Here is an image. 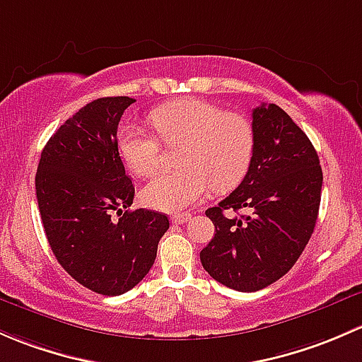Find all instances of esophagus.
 <instances>
[{
  "instance_id": "34e87169",
  "label": "esophagus",
  "mask_w": 362,
  "mask_h": 362,
  "mask_svg": "<svg viewBox=\"0 0 362 362\" xmlns=\"http://www.w3.org/2000/svg\"><path fill=\"white\" fill-rule=\"evenodd\" d=\"M192 219V214L189 212H180V214H174L173 218H170V221L174 223V225H182V223L189 221Z\"/></svg>"
}]
</instances>
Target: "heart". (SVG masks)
Masks as SVG:
<instances>
[{"instance_id": "obj_1", "label": "heart", "mask_w": 362, "mask_h": 362, "mask_svg": "<svg viewBox=\"0 0 362 362\" xmlns=\"http://www.w3.org/2000/svg\"><path fill=\"white\" fill-rule=\"evenodd\" d=\"M151 125L165 146H181L177 173L158 174L141 192L146 206L176 212L211 192L233 188L247 173L255 148V129L240 113H226L218 104L182 99L160 106ZM118 153L130 173L148 177L158 169L160 146L139 127H125L118 136Z\"/></svg>"}]
</instances>
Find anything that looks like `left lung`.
Wrapping results in <instances>:
<instances>
[{
    "mask_svg": "<svg viewBox=\"0 0 362 362\" xmlns=\"http://www.w3.org/2000/svg\"><path fill=\"white\" fill-rule=\"evenodd\" d=\"M255 148L240 185L207 209L212 240L200 251L204 270L235 291H258L288 274L314 233L322 169L307 134L277 104L252 110ZM251 215L228 218L225 210Z\"/></svg>",
    "mask_w": 362,
    "mask_h": 362,
    "instance_id": "8db88e82",
    "label": "left lung"
}]
</instances>
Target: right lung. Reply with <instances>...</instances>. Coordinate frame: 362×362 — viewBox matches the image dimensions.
Segmentation results:
<instances>
[{"instance_id":"right-lung-1","label":"right lung","mask_w":362,"mask_h":362,"mask_svg":"<svg viewBox=\"0 0 362 362\" xmlns=\"http://www.w3.org/2000/svg\"><path fill=\"white\" fill-rule=\"evenodd\" d=\"M136 99L100 98L48 139L36 173V199L52 252L90 291L118 296L153 267L169 230L162 212L132 206L134 185L118 153V122ZM117 211L118 220L110 218Z\"/></svg>"}]
</instances>
